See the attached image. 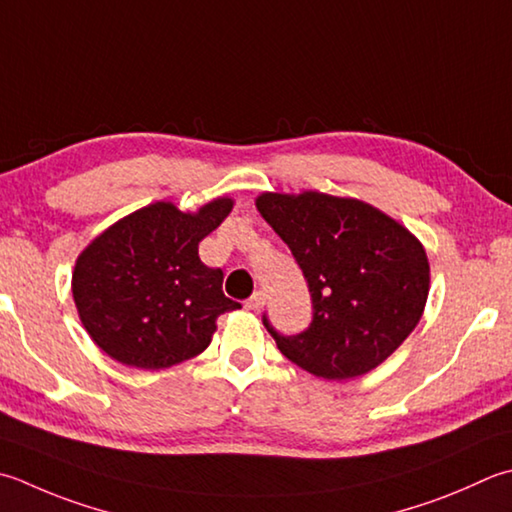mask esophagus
Masks as SVG:
<instances>
[{"label": "esophagus", "instance_id": "obj_1", "mask_svg": "<svg viewBox=\"0 0 512 512\" xmlns=\"http://www.w3.org/2000/svg\"><path fill=\"white\" fill-rule=\"evenodd\" d=\"M264 302H266V293H264V290H257V293H253V297L246 299V308L248 310H259L264 306Z\"/></svg>", "mask_w": 512, "mask_h": 512}]
</instances>
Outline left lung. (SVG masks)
I'll return each mask as SVG.
<instances>
[{"instance_id":"8db88e82","label":"left lung","mask_w":512,"mask_h":512,"mask_svg":"<svg viewBox=\"0 0 512 512\" xmlns=\"http://www.w3.org/2000/svg\"><path fill=\"white\" fill-rule=\"evenodd\" d=\"M255 206L284 239L313 297V322L277 348L310 375L353 379L395 353L413 333L430 288L422 242L382 210L353 197L304 190L262 193Z\"/></svg>"}]
</instances>
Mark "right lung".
Segmentation results:
<instances>
[{"label": "right lung", "instance_id": "add662e5", "mask_svg": "<svg viewBox=\"0 0 512 512\" xmlns=\"http://www.w3.org/2000/svg\"><path fill=\"white\" fill-rule=\"evenodd\" d=\"M233 199L197 213L155 202L108 226L73 270V299L90 339L115 362L159 370L208 348L217 317L242 308L222 290L224 273L199 259V242L224 222Z\"/></svg>", "mask_w": 512, "mask_h": 512}]
</instances>
